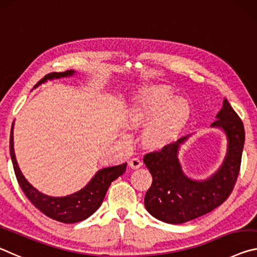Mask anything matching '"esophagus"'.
<instances>
[{"instance_id":"esophagus-1","label":"esophagus","mask_w":257,"mask_h":257,"mask_svg":"<svg viewBox=\"0 0 257 257\" xmlns=\"http://www.w3.org/2000/svg\"><path fill=\"white\" fill-rule=\"evenodd\" d=\"M128 165L132 168V170H137V168L142 166V162H141V159H139V158H132L131 161L128 162Z\"/></svg>"}]
</instances>
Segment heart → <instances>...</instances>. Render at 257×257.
<instances>
[{
	"mask_svg": "<svg viewBox=\"0 0 257 257\" xmlns=\"http://www.w3.org/2000/svg\"><path fill=\"white\" fill-rule=\"evenodd\" d=\"M174 99L166 86L150 84L134 95L126 113L132 127L145 125L144 141L150 147H164L173 142L183 131L190 117V107L183 99Z\"/></svg>",
	"mask_w": 257,
	"mask_h": 257,
	"instance_id": "1",
	"label": "heart"
}]
</instances>
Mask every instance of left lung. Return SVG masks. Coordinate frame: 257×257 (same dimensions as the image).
Here are the masks:
<instances>
[{
  "label": "left lung",
  "instance_id": "left-lung-1",
  "mask_svg": "<svg viewBox=\"0 0 257 257\" xmlns=\"http://www.w3.org/2000/svg\"><path fill=\"white\" fill-rule=\"evenodd\" d=\"M211 127L222 130L228 144L223 163L207 179H190L182 170L179 151L190 136L144 157L153 175V183L145 196V206L157 220L170 224L191 221L218 207L232 192L240 170L245 130L226 99Z\"/></svg>",
  "mask_w": 257,
  "mask_h": 257
}]
</instances>
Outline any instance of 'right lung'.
Returning <instances> with one entry per match:
<instances>
[{
	"mask_svg": "<svg viewBox=\"0 0 257 257\" xmlns=\"http://www.w3.org/2000/svg\"><path fill=\"white\" fill-rule=\"evenodd\" d=\"M74 74L75 70L48 74L34 86V89L41 85L42 83L49 81V79L70 77ZM10 156L17 180H18L19 186L23 189L27 198L46 216L62 222V223H76V222H81L90 217L102 204L104 196H106L108 188L110 187L112 181H115L124 173L126 171V165H127V163H124L120 165L101 168L90 180V182L79 191L66 197H52L44 195L34 188L25 179L22 171H20L14 149V123H12L10 133Z\"/></svg>",
	"mask_w": 257,
	"mask_h": 257,
	"instance_id": "1",
	"label": "right lung"
}]
</instances>
